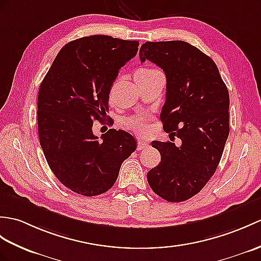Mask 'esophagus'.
I'll list each match as a JSON object with an SVG mask.
<instances>
[{"instance_id":"1","label":"esophagus","mask_w":261,"mask_h":261,"mask_svg":"<svg viewBox=\"0 0 261 261\" xmlns=\"http://www.w3.org/2000/svg\"><path fill=\"white\" fill-rule=\"evenodd\" d=\"M148 142L144 141V140H139L138 141V147H137V150H143L148 147Z\"/></svg>"}]
</instances>
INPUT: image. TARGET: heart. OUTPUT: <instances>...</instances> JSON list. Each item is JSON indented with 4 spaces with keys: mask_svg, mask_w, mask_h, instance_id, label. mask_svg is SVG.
<instances>
[{
    "mask_svg": "<svg viewBox=\"0 0 261 261\" xmlns=\"http://www.w3.org/2000/svg\"><path fill=\"white\" fill-rule=\"evenodd\" d=\"M153 69H140L136 72L135 77L137 79L143 77L145 75L150 74L151 72H153ZM148 118H140V117H135V118H129L124 121V125L129 130L135 131L138 135H143L148 131Z\"/></svg>",
    "mask_w": 261,
    "mask_h": 261,
    "instance_id": "b5f03b06",
    "label": "heart"
}]
</instances>
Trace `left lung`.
Masks as SVG:
<instances>
[{"label": "left lung", "mask_w": 261, "mask_h": 261, "mask_svg": "<svg viewBox=\"0 0 261 261\" xmlns=\"http://www.w3.org/2000/svg\"><path fill=\"white\" fill-rule=\"evenodd\" d=\"M139 57L165 71L160 119L170 138L181 140L180 147L152 141L161 162L148 172V182L167 201H185L202 189L220 162L229 136L228 89L213 59L188 42H145Z\"/></svg>", "instance_id": "obj_1"}]
</instances>
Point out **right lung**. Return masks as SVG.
Masks as SVG:
<instances>
[{"label":"right lung","instance_id":"right-lung-1","mask_svg":"<svg viewBox=\"0 0 261 261\" xmlns=\"http://www.w3.org/2000/svg\"><path fill=\"white\" fill-rule=\"evenodd\" d=\"M138 46V41L109 35L71 41L58 53L41 83V148L54 175L77 195L107 192L117 181L122 162L137 149L130 133L110 129L99 140L92 126L94 121L108 119L112 84L119 70L136 57Z\"/></svg>","mask_w":261,"mask_h":261}]
</instances>
